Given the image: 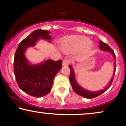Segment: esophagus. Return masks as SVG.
Instances as JSON below:
<instances>
[{"instance_id": "obj_1", "label": "esophagus", "mask_w": 126, "mask_h": 126, "mask_svg": "<svg viewBox=\"0 0 126 126\" xmlns=\"http://www.w3.org/2000/svg\"><path fill=\"white\" fill-rule=\"evenodd\" d=\"M69 64V61L67 59H64V60H63V62H62V66H67Z\"/></svg>"}]
</instances>
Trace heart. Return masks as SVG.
<instances>
[{"label":"heart","instance_id":"1","mask_svg":"<svg viewBox=\"0 0 126 126\" xmlns=\"http://www.w3.org/2000/svg\"><path fill=\"white\" fill-rule=\"evenodd\" d=\"M92 40L83 35H70L64 37L60 43V48L64 52H72L78 50L80 54L89 51L93 47Z\"/></svg>","mask_w":126,"mask_h":126}]
</instances>
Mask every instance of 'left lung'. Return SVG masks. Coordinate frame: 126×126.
Wrapping results in <instances>:
<instances>
[{"mask_svg": "<svg viewBox=\"0 0 126 126\" xmlns=\"http://www.w3.org/2000/svg\"><path fill=\"white\" fill-rule=\"evenodd\" d=\"M99 47L100 48V50L102 51H105L107 52H109L113 56L114 59V72H113V75H112V78H111L110 81L109 82L108 84L107 85V86H105L104 89H101V90L97 91H88L87 89H85V88H82V86H80V85L78 84V83L76 81V79H75V73L74 70H73V67L71 65H69V67L70 69V77H69V80H70V83H71L72 88L74 90V91L78 95H80L81 96L83 97L88 98V99H91V98H94L96 97V96H99L101 94H102V93L105 92L107 89L111 86V83H112V80H113L114 75H115V60H116V57H115V55L114 54V51L109 46H108L107 44H105V43L102 42V41H100L99 42Z\"/></svg>", "mask_w": 126, "mask_h": 126, "instance_id": "1", "label": "left lung"}]
</instances>
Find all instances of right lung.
Instances as JSON below:
<instances>
[{
	"mask_svg": "<svg viewBox=\"0 0 126 126\" xmlns=\"http://www.w3.org/2000/svg\"><path fill=\"white\" fill-rule=\"evenodd\" d=\"M47 30H37L23 40L17 47L14 62V74L22 91L34 97H41L51 91L54 76L61 69L62 61L47 59L31 64L25 56L27 49L34 47L39 40L50 43L51 37Z\"/></svg>",
	"mask_w": 126,
	"mask_h": 126,
	"instance_id": "1",
	"label": "right lung"
}]
</instances>
